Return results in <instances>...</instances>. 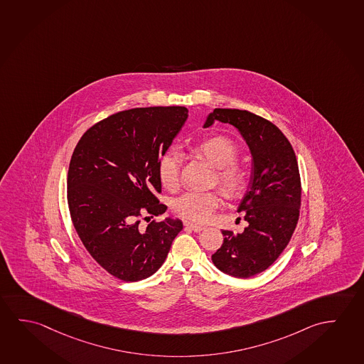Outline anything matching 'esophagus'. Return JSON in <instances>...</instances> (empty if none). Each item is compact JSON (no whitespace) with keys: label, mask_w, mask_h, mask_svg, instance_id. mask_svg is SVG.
<instances>
[{"label":"esophagus","mask_w":364,"mask_h":364,"mask_svg":"<svg viewBox=\"0 0 364 364\" xmlns=\"http://www.w3.org/2000/svg\"><path fill=\"white\" fill-rule=\"evenodd\" d=\"M185 226L187 229L195 231V232H200V231L203 230V226L197 225V224H193V223H190V221H185Z\"/></svg>","instance_id":"34e87169"}]
</instances>
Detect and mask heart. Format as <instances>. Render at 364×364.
Wrapping results in <instances>:
<instances>
[{
    "mask_svg": "<svg viewBox=\"0 0 364 364\" xmlns=\"http://www.w3.org/2000/svg\"><path fill=\"white\" fill-rule=\"evenodd\" d=\"M198 154L219 168L218 178L226 195L240 196L247 188L248 178L242 168L235 164L239 156L237 145L224 136L205 139L195 146ZM182 154L178 149H169L161 156L158 163V174L162 185L168 190H174L179 185ZM221 203L218 192L190 191L179 196L174 202V211L186 220L195 223H206L211 219L215 210Z\"/></svg>",
    "mask_w": 364,
    "mask_h": 364,
    "instance_id": "heart-1",
    "label": "heart"
}]
</instances>
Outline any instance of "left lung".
<instances>
[{"mask_svg": "<svg viewBox=\"0 0 364 364\" xmlns=\"http://www.w3.org/2000/svg\"><path fill=\"white\" fill-rule=\"evenodd\" d=\"M215 122L237 127L253 162L248 191L237 208L248 226L242 234L221 231L224 242L211 259L229 276L249 278L272 266L294 234L300 216L299 164L289 139L266 119L245 110L215 109L203 127Z\"/></svg>", "mask_w": 364, "mask_h": 364, "instance_id": "8db88e82", "label": "left lung"}]
</instances>
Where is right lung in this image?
Listing matches in <instances>:
<instances>
[{
  "mask_svg": "<svg viewBox=\"0 0 364 364\" xmlns=\"http://www.w3.org/2000/svg\"><path fill=\"white\" fill-rule=\"evenodd\" d=\"M188 117L183 106L120 111L90 127L70 158L67 200L87 252L114 277L136 282L167 258L179 219H141L166 213L156 198L158 163Z\"/></svg>",
  "mask_w": 364,
  "mask_h": 364,
  "instance_id": "right-lung-1",
  "label": "right lung"
}]
</instances>
